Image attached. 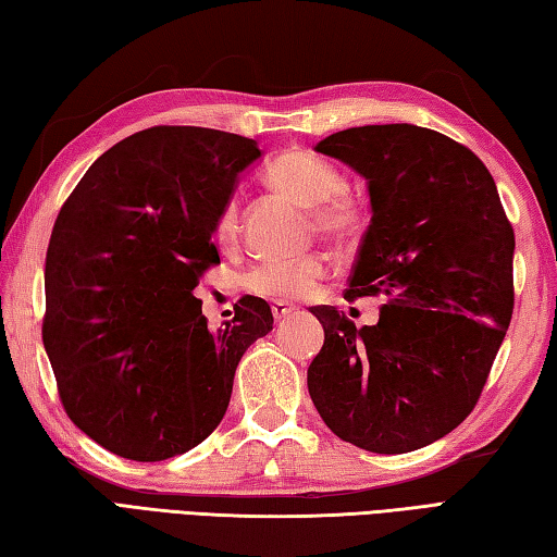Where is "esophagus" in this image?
<instances>
[{"label": "esophagus", "instance_id": "obj_1", "mask_svg": "<svg viewBox=\"0 0 557 557\" xmlns=\"http://www.w3.org/2000/svg\"><path fill=\"white\" fill-rule=\"evenodd\" d=\"M294 313H297V309H294V306H289V304H285V301L272 304V315H275V321H282V318H289Z\"/></svg>", "mask_w": 557, "mask_h": 557}]
</instances>
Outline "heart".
Listing matches in <instances>:
<instances>
[{"mask_svg":"<svg viewBox=\"0 0 557 557\" xmlns=\"http://www.w3.org/2000/svg\"><path fill=\"white\" fill-rule=\"evenodd\" d=\"M265 180L294 203L313 210L315 230L330 239H349L359 232L363 210L351 194L342 191L345 180L333 164L304 150H285L270 162ZM239 236L234 203L222 208L215 222V239L220 246H232ZM327 275V263L321 256L265 260L246 275V287L258 297L277 301H297L321 285Z\"/></svg>","mask_w":557,"mask_h":557,"instance_id":"b5f03b06","label":"heart"}]
</instances>
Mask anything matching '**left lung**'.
<instances>
[{
    "label": "left lung",
    "instance_id": "8db88e82",
    "mask_svg": "<svg viewBox=\"0 0 557 557\" xmlns=\"http://www.w3.org/2000/svg\"><path fill=\"white\" fill-rule=\"evenodd\" d=\"M315 150L369 184L373 215L345 299L387 304L359 330L313 306L325 342L309 395L342 441L411 453L455 431L488 381L515 309L512 224L486 164L433 128L354 126Z\"/></svg>",
    "mask_w": 557,
    "mask_h": 557
}]
</instances>
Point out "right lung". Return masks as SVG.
I'll list each match as a JSON object with an SVG mask.
<instances>
[{
    "label": "right lung",
    "mask_w": 557,
    "mask_h": 557,
    "mask_svg": "<svg viewBox=\"0 0 557 557\" xmlns=\"http://www.w3.org/2000/svg\"><path fill=\"white\" fill-rule=\"evenodd\" d=\"M258 158L251 138L152 126L102 152L59 210L45 351L69 419L114 455L160 461L203 443L244 351L272 330L268 301L242 297L212 333L194 297L220 263L218 215Z\"/></svg>",
    "instance_id": "1"
}]
</instances>
